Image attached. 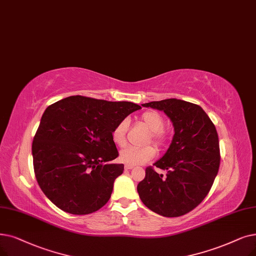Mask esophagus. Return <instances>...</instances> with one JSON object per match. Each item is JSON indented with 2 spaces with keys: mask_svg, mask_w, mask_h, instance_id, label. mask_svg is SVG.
Returning <instances> with one entry per match:
<instances>
[{
  "mask_svg": "<svg viewBox=\"0 0 256 256\" xmlns=\"http://www.w3.org/2000/svg\"><path fill=\"white\" fill-rule=\"evenodd\" d=\"M124 168H126V170H132V168H134V166H132V165H128V164H126V165H124Z\"/></svg>",
  "mask_w": 256,
  "mask_h": 256,
  "instance_id": "34e87169",
  "label": "esophagus"
}]
</instances>
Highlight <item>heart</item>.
Here are the masks:
<instances>
[{"label":"heart","mask_w":256,"mask_h":256,"mask_svg":"<svg viewBox=\"0 0 256 256\" xmlns=\"http://www.w3.org/2000/svg\"><path fill=\"white\" fill-rule=\"evenodd\" d=\"M140 124L148 130V134L144 143H150L152 141L156 146L164 148L170 141V132L164 126L163 117L154 110H146L139 117ZM128 121L126 119L120 120L113 128L110 137L113 142L118 146H124L128 141ZM156 154V150L152 146H146L143 148L128 146L119 152V160L122 163L128 165H140L150 161Z\"/></svg>","instance_id":"heart-1"}]
</instances>
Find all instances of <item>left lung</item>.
<instances>
[{
	"label": "left lung",
	"mask_w": 256,
	"mask_h": 256,
	"mask_svg": "<svg viewBox=\"0 0 256 256\" xmlns=\"http://www.w3.org/2000/svg\"><path fill=\"white\" fill-rule=\"evenodd\" d=\"M168 115L174 128L170 148L154 163L166 170L159 174L152 166L137 190L143 204L154 212L176 218L190 212L208 194L218 172L220 154L216 128L203 108L194 104L170 98L143 104Z\"/></svg>",
	"instance_id": "left-lung-1"
}]
</instances>
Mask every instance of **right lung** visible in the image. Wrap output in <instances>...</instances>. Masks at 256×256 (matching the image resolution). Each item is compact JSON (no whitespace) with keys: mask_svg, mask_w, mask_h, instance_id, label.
<instances>
[{"mask_svg":"<svg viewBox=\"0 0 256 256\" xmlns=\"http://www.w3.org/2000/svg\"><path fill=\"white\" fill-rule=\"evenodd\" d=\"M141 106L80 95L49 106L32 142L33 168L42 192L60 209L88 214L104 207L124 164H108L119 154L113 128Z\"/></svg>","mask_w":256,"mask_h":256,"instance_id":"obj_1","label":"right lung"}]
</instances>
